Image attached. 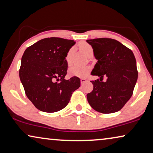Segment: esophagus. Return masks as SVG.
Here are the masks:
<instances>
[{
    "label": "esophagus",
    "instance_id": "esophagus-1",
    "mask_svg": "<svg viewBox=\"0 0 153 153\" xmlns=\"http://www.w3.org/2000/svg\"><path fill=\"white\" fill-rule=\"evenodd\" d=\"M86 82V79H85V78H82L81 79H80V82H81V84H84Z\"/></svg>",
    "mask_w": 153,
    "mask_h": 153
}]
</instances>
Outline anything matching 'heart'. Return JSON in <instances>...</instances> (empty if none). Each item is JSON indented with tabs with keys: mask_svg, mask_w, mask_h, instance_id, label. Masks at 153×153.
I'll return each instance as SVG.
<instances>
[{
	"mask_svg": "<svg viewBox=\"0 0 153 153\" xmlns=\"http://www.w3.org/2000/svg\"><path fill=\"white\" fill-rule=\"evenodd\" d=\"M79 48L82 50L83 53L86 55L87 56H89L90 55L93 54V49L88 43H80L79 44ZM74 48L72 47L68 51L67 56H66V61L68 65H70L71 62V56L73 52H74ZM91 71V68L88 66H79V65H73L70 67L69 70V74L72 76H76L79 77H84L88 76Z\"/></svg>",
	"mask_w": 153,
	"mask_h": 153,
	"instance_id": "b5f03b06",
	"label": "heart"
}]
</instances>
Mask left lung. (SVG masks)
<instances>
[{"instance_id":"1","label":"left lung","mask_w":153,"mask_h":153,"mask_svg":"<svg viewBox=\"0 0 153 153\" xmlns=\"http://www.w3.org/2000/svg\"><path fill=\"white\" fill-rule=\"evenodd\" d=\"M93 49L97 62L91 72L100 78L92 81L93 89L87 100L102 113H112L123 108L133 95L138 71L133 51L119 41L101 38L86 40ZM106 76V82L103 77Z\"/></svg>"}]
</instances>
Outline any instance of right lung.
<instances>
[{"label":"right lung","instance_id":"add662e5","mask_svg":"<svg viewBox=\"0 0 153 153\" xmlns=\"http://www.w3.org/2000/svg\"><path fill=\"white\" fill-rule=\"evenodd\" d=\"M75 42L61 38H47L25 51L19 70L27 97L36 108L54 113L67 105L72 93L80 86L76 76L65 79L66 56Z\"/></svg>","mask_w":153,"mask_h":153}]
</instances>
